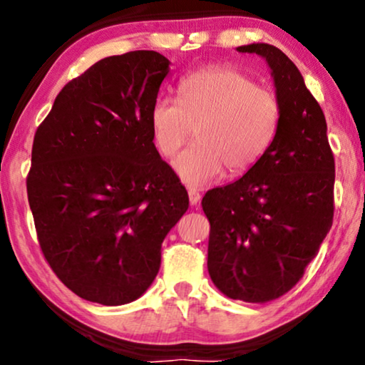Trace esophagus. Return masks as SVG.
<instances>
[{
	"label": "esophagus",
	"mask_w": 365,
	"mask_h": 365,
	"mask_svg": "<svg viewBox=\"0 0 365 365\" xmlns=\"http://www.w3.org/2000/svg\"><path fill=\"white\" fill-rule=\"evenodd\" d=\"M187 194H189V202H191V206H196V204H199V201H201V194H199L196 189H189Z\"/></svg>",
	"instance_id": "34e87169"
}]
</instances>
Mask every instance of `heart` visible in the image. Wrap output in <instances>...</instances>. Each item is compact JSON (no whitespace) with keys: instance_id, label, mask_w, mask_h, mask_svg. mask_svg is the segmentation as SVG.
Instances as JSON below:
<instances>
[{"instance_id":"heart-1","label":"heart","mask_w":365,"mask_h":365,"mask_svg":"<svg viewBox=\"0 0 365 365\" xmlns=\"http://www.w3.org/2000/svg\"><path fill=\"white\" fill-rule=\"evenodd\" d=\"M281 108L276 94L231 68H204L179 83V98L159 96L151 128L163 156L171 158L191 138L197 141L174 161L189 186H207L221 176L251 169L276 136Z\"/></svg>"}]
</instances>
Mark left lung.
I'll list each match as a JSON object with an SVG mask.
<instances>
[{
    "instance_id": "left-lung-1",
    "label": "left lung",
    "mask_w": 365,
    "mask_h": 365,
    "mask_svg": "<svg viewBox=\"0 0 365 365\" xmlns=\"http://www.w3.org/2000/svg\"><path fill=\"white\" fill-rule=\"evenodd\" d=\"M236 49L266 59L281 116L264 156L202 197L207 271L224 296L267 302L296 286L331 231L336 166L326 118L296 64L267 43Z\"/></svg>"
}]
</instances>
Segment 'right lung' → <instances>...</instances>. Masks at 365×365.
<instances>
[{"instance_id": "obj_1", "label": "right lung", "mask_w": 365, "mask_h": 365, "mask_svg": "<svg viewBox=\"0 0 365 365\" xmlns=\"http://www.w3.org/2000/svg\"><path fill=\"white\" fill-rule=\"evenodd\" d=\"M169 64L144 49L94 63L59 91L34 134L26 187L39 246L89 302L141 297L189 207L153 141L151 108Z\"/></svg>"}]
</instances>
